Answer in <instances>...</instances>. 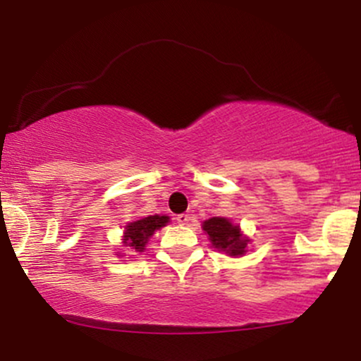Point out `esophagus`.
<instances>
[{"label":"esophagus","mask_w":361,"mask_h":361,"mask_svg":"<svg viewBox=\"0 0 361 361\" xmlns=\"http://www.w3.org/2000/svg\"><path fill=\"white\" fill-rule=\"evenodd\" d=\"M188 221H190V217L186 214H180L176 217V222L178 224H181V226H185V224H188Z\"/></svg>","instance_id":"1"}]
</instances>
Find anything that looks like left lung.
<instances>
[{"label":"left lung","mask_w":361,"mask_h":361,"mask_svg":"<svg viewBox=\"0 0 361 361\" xmlns=\"http://www.w3.org/2000/svg\"><path fill=\"white\" fill-rule=\"evenodd\" d=\"M202 229L209 234L210 243L219 251L227 252L229 256H243L246 252L250 239L243 235L239 226H234L229 219L226 217H212L204 222Z\"/></svg>","instance_id":"obj_1"}]
</instances>
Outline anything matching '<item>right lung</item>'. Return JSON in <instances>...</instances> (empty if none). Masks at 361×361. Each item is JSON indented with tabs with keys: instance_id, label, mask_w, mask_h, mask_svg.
<instances>
[{
	"instance_id": "obj_1",
	"label": "right lung",
	"mask_w": 361,
	"mask_h": 361,
	"mask_svg": "<svg viewBox=\"0 0 361 361\" xmlns=\"http://www.w3.org/2000/svg\"><path fill=\"white\" fill-rule=\"evenodd\" d=\"M169 222L168 215H149V217L139 219V221L128 222L123 233V246L130 252H142L146 244L157 229L164 227Z\"/></svg>"
}]
</instances>
